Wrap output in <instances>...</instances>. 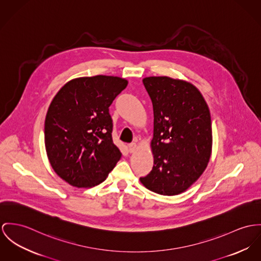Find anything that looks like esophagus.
<instances>
[{
    "instance_id": "1",
    "label": "esophagus",
    "mask_w": 261,
    "mask_h": 261,
    "mask_svg": "<svg viewBox=\"0 0 261 261\" xmlns=\"http://www.w3.org/2000/svg\"><path fill=\"white\" fill-rule=\"evenodd\" d=\"M136 148H137V145L135 143H131L128 145V150L130 153H134L136 151Z\"/></svg>"
}]
</instances>
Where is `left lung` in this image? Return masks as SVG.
<instances>
[{"mask_svg":"<svg viewBox=\"0 0 261 261\" xmlns=\"http://www.w3.org/2000/svg\"><path fill=\"white\" fill-rule=\"evenodd\" d=\"M143 84L154 111V165L140 181L156 194L176 196L201 177L211 158L210 109L200 90L188 81L150 76Z\"/></svg>","mask_w":261,"mask_h":261,"instance_id":"left-lung-1","label":"left lung"}]
</instances>
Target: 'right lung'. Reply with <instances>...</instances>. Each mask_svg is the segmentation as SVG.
<instances>
[{
  "mask_svg": "<svg viewBox=\"0 0 261 261\" xmlns=\"http://www.w3.org/2000/svg\"><path fill=\"white\" fill-rule=\"evenodd\" d=\"M127 84L118 76L79 77L54 97L44 121L45 150L54 171L69 185L94 187L120 160L109 106Z\"/></svg>",
  "mask_w": 261,
  "mask_h": 261,
  "instance_id": "obj_1",
  "label": "right lung"
}]
</instances>
